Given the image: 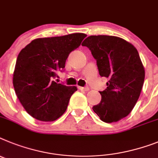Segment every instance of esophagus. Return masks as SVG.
I'll list each match as a JSON object with an SVG mask.
<instances>
[{
    "instance_id": "1",
    "label": "esophagus",
    "mask_w": 158,
    "mask_h": 158,
    "mask_svg": "<svg viewBox=\"0 0 158 158\" xmlns=\"http://www.w3.org/2000/svg\"><path fill=\"white\" fill-rule=\"evenodd\" d=\"M78 89L81 90H83V91H89V87H81V86H79Z\"/></svg>"
}]
</instances>
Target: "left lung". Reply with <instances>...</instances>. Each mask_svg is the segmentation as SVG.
<instances>
[{
    "mask_svg": "<svg viewBox=\"0 0 158 158\" xmlns=\"http://www.w3.org/2000/svg\"><path fill=\"white\" fill-rule=\"evenodd\" d=\"M97 60L101 77L109 78L107 88L99 91L102 101L93 110L104 122L122 119L132 111L139 98L145 69L133 44L114 36H89L82 42Z\"/></svg>",
    "mask_w": 158,
    "mask_h": 158,
    "instance_id": "obj_1",
    "label": "left lung"
}]
</instances>
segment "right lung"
<instances>
[{
    "label": "right lung",
    "mask_w": 158,
    "mask_h": 158,
    "mask_svg": "<svg viewBox=\"0 0 158 158\" xmlns=\"http://www.w3.org/2000/svg\"><path fill=\"white\" fill-rule=\"evenodd\" d=\"M84 33L32 40L21 49L13 73V87L19 101L33 118L52 121L65 112L76 86L53 81L63 71L66 59L80 46Z\"/></svg>",
    "instance_id": "1"
}]
</instances>
